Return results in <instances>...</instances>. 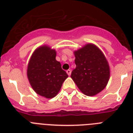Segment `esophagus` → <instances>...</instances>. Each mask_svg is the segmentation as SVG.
Segmentation results:
<instances>
[{
  "mask_svg": "<svg viewBox=\"0 0 133 133\" xmlns=\"http://www.w3.org/2000/svg\"><path fill=\"white\" fill-rule=\"evenodd\" d=\"M66 73L68 74V75H69V76H70V74H71V70L69 69V70H66Z\"/></svg>",
  "mask_w": 133,
  "mask_h": 133,
  "instance_id": "esophagus-1",
  "label": "esophagus"
}]
</instances>
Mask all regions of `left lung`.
I'll list each match as a JSON object with an SVG mask.
<instances>
[{"mask_svg":"<svg viewBox=\"0 0 133 133\" xmlns=\"http://www.w3.org/2000/svg\"><path fill=\"white\" fill-rule=\"evenodd\" d=\"M74 54L76 68L70 77L87 96L99 93L106 87L110 77V68L104 55L92 44H87Z\"/></svg>","mask_w":133,"mask_h":133,"instance_id":"8db88e82","label":"left lung"}]
</instances>
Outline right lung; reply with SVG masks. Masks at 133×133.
<instances>
[{
  "instance_id": "obj_1",
  "label": "right lung",
  "mask_w": 133,
  "mask_h": 133,
  "mask_svg": "<svg viewBox=\"0 0 133 133\" xmlns=\"http://www.w3.org/2000/svg\"><path fill=\"white\" fill-rule=\"evenodd\" d=\"M56 51L48 46L35 50L29 61L27 77L35 92L47 98L55 97L69 76L56 60Z\"/></svg>"
}]
</instances>
